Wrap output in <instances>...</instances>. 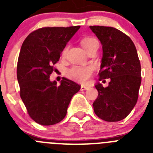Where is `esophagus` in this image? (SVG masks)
Masks as SVG:
<instances>
[{"instance_id":"obj_1","label":"esophagus","mask_w":153,"mask_h":153,"mask_svg":"<svg viewBox=\"0 0 153 153\" xmlns=\"http://www.w3.org/2000/svg\"><path fill=\"white\" fill-rule=\"evenodd\" d=\"M89 87L88 86H81V88H80V90H88Z\"/></svg>"}]
</instances>
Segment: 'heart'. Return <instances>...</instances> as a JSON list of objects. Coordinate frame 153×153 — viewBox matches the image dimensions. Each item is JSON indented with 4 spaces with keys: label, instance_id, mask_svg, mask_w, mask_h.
I'll use <instances>...</instances> for the list:
<instances>
[{
    "label": "heart",
    "instance_id": "obj_1",
    "mask_svg": "<svg viewBox=\"0 0 153 153\" xmlns=\"http://www.w3.org/2000/svg\"><path fill=\"white\" fill-rule=\"evenodd\" d=\"M96 43H98L97 40L92 36H84L80 40L81 45L83 46L86 51H87ZM67 49H68L67 46L63 48L61 53L62 56H63L66 55ZM92 72H93V68L90 66H74L70 70H67V75L69 77L74 80L83 83V82H86L87 79L90 77Z\"/></svg>",
    "mask_w": 153,
    "mask_h": 153
}]
</instances>
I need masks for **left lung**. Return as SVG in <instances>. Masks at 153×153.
<instances>
[{
  "label": "left lung",
  "instance_id": "8db88e82",
  "mask_svg": "<svg viewBox=\"0 0 153 153\" xmlns=\"http://www.w3.org/2000/svg\"><path fill=\"white\" fill-rule=\"evenodd\" d=\"M102 46L99 73L100 81L110 78L107 87L95 85L98 97L94 113L107 122H117L130 113L136 104L141 84V65L136 48L129 36L114 27L90 26Z\"/></svg>",
  "mask_w": 153,
  "mask_h": 153
}]
</instances>
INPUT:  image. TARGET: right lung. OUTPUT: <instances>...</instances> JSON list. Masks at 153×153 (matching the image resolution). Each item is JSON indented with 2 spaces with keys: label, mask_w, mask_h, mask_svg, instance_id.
<instances>
[{
  "label": "right lung",
  "mask_w": 153,
  "mask_h": 153,
  "mask_svg": "<svg viewBox=\"0 0 153 153\" xmlns=\"http://www.w3.org/2000/svg\"><path fill=\"white\" fill-rule=\"evenodd\" d=\"M79 27L40 28L30 33L21 46L17 67L20 95L30 117L40 125L63 120L73 96L80 90L79 85L67 78L60 85L50 80L53 65Z\"/></svg>",
  "instance_id": "add662e5"
}]
</instances>
